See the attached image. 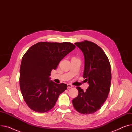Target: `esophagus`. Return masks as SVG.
<instances>
[{"label":"esophagus","instance_id":"1","mask_svg":"<svg viewBox=\"0 0 132 132\" xmlns=\"http://www.w3.org/2000/svg\"><path fill=\"white\" fill-rule=\"evenodd\" d=\"M72 87H73V86L72 85H71V84H68L67 85V88L70 89V88H71Z\"/></svg>","mask_w":132,"mask_h":132}]
</instances>
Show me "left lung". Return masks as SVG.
I'll list each match as a JSON object with an SVG mask.
<instances>
[{
    "instance_id": "left-lung-1",
    "label": "left lung",
    "mask_w": 132,
    "mask_h": 132,
    "mask_svg": "<svg viewBox=\"0 0 132 132\" xmlns=\"http://www.w3.org/2000/svg\"><path fill=\"white\" fill-rule=\"evenodd\" d=\"M74 44L84 53L83 77L89 86L85 92L76 87L79 94L72 100L73 105L79 113L90 114L100 109L108 98L111 81V66L106 54L96 44L88 40Z\"/></svg>"
}]
</instances>
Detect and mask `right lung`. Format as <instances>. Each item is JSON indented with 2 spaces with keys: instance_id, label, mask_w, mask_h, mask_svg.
I'll return each instance as SVG.
<instances>
[{
  "instance_id": "1",
  "label": "right lung",
  "mask_w": 132,
  "mask_h": 132,
  "mask_svg": "<svg viewBox=\"0 0 132 132\" xmlns=\"http://www.w3.org/2000/svg\"><path fill=\"white\" fill-rule=\"evenodd\" d=\"M70 42H40L33 45L22 57L20 69V87L27 105L37 112L44 113L52 109L67 85L50 81L52 70L74 50Z\"/></svg>"
}]
</instances>
